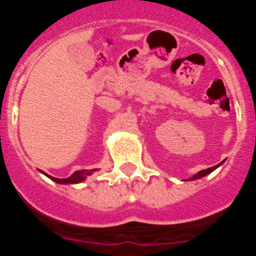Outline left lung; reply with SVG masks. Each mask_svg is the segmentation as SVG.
<instances>
[{
  "label": "left lung",
  "instance_id": "obj_1",
  "mask_svg": "<svg viewBox=\"0 0 256 256\" xmlns=\"http://www.w3.org/2000/svg\"><path fill=\"white\" fill-rule=\"evenodd\" d=\"M223 162H222L220 164H218V165H216V166H212V168H208V169H204V170H200L198 172V173H196V174H194V176H192L191 178H190V180H200V178H202V177H205V176H208V174H210L212 173V170H216V168H218V166H220L222 164H223Z\"/></svg>",
  "mask_w": 256,
  "mask_h": 256
}]
</instances>
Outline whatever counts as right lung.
Here are the masks:
<instances>
[{"label":"right lung","instance_id":"1","mask_svg":"<svg viewBox=\"0 0 256 256\" xmlns=\"http://www.w3.org/2000/svg\"><path fill=\"white\" fill-rule=\"evenodd\" d=\"M38 170H40V169H38ZM96 170L97 169H91V170L83 169V170L76 172V173H73L72 176H70V177H68V178H55V177H51V176H48V174H46L44 172H42V170H40V173H44V176H47L50 180H52L54 182H56V183H60V184H74V183L83 182L87 176H90V174H92L94 172H96Z\"/></svg>","mask_w":256,"mask_h":256}]
</instances>
